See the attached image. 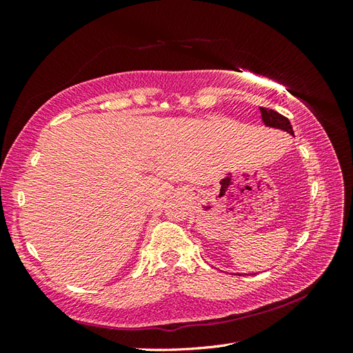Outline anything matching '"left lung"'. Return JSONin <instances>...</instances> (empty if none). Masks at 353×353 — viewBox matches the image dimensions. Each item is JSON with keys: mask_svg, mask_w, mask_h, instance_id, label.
Listing matches in <instances>:
<instances>
[{"mask_svg": "<svg viewBox=\"0 0 353 353\" xmlns=\"http://www.w3.org/2000/svg\"><path fill=\"white\" fill-rule=\"evenodd\" d=\"M259 109H261L262 121H264L265 125L274 127V129H281V130H285V132H288L291 134H294V132H292V127H291L287 117L277 114L276 110L267 109V108H259Z\"/></svg>", "mask_w": 353, "mask_h": 353, "instance_id": "1", "label": "left lung"}]
</instances>
